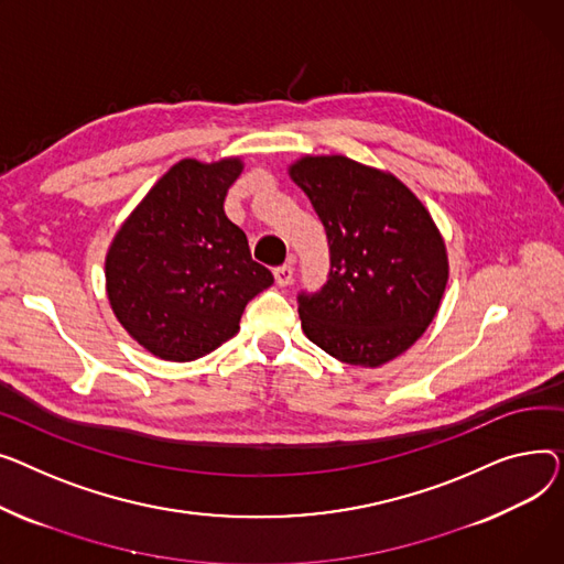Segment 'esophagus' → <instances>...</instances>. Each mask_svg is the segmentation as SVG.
Returning <instances> with one entry per match:
<instances>
[{"label":"esophagus","mask_w":564,"mask_h":564,"mask_svg":"<svg viewBox=\"0 0 564 564\" xmlns=\"http://www.w3.org/2000/svg\"><path fill=\"white\" fill-rule=\"evenodd\" d=\"M273 275H275L278 286H289L291 280H293V267H289V263H284V267H278V269L273 271Z\"/></svg>","instance_id":"1"}]
</instances>
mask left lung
Returning <instances> with one entry per match:
<instances>
[{
	"mask_svg": "<svg viewBox=\"0 0 564 564\" xmlns=\"http://www.w3.org/2000/svg\"><path fill=\"white\" fill-rule=\"evenodd\" d=\"M291 177L329 246L325 284L297 293L307 339L355 367L399 357L433 323L448 282L433 218L393 175L348 156H305Z\"/></svg>",
	"mask_w": 564,
	"mask_h": 564,
	"instance_id": "1",
	"label": "left lung"
}]
</instances>
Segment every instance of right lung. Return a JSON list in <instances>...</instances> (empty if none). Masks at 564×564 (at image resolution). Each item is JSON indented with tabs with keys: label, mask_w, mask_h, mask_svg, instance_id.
<instances>
[{
	"label": "right lung",
	"mask_w": 564,
	"mask_h": 564,
	"mask_svg": "<svg viewBox=\"0 0 564 564\" xmlns=\"http://www.w3.org/2000/svg\"><path fill=\"white\" fill-rule=\"evenodd\" d=\"M239 159H184L127 218L107 254V291L127 333L152 355L191 361L239 329L252 297L273 273L250 254L225 216Z\"/></svg>",
	"instance_id": "add662e5"
}]
</instances>
